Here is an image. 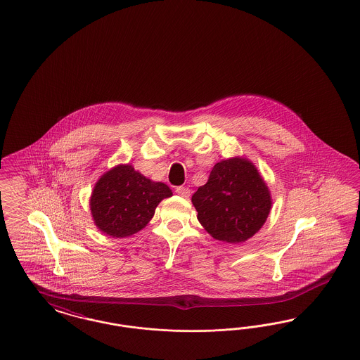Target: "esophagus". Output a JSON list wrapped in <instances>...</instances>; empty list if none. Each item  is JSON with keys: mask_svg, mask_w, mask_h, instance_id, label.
Returning a JSON list of instances; mask_svg holds the SVG:
<instances>
[{"mask_svg": "<svg viewBox=\"0 0 360 360\" xmlns=\"http://www.w3.org/2000/svg\"><path fill=\"white\" fill-rule=\"evenodd\" d=\"M175 193H176L178 195L184 197V198H188V195H190V188L186 186H178L175 188Z\"/></svg>", "mask_w": 360, "mask_h": 360, "instance_id": "34e87169", "label": "esophagus"}]
</instances>
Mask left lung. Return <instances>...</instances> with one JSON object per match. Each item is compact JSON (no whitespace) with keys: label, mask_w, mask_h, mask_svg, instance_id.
<instances>
[{"label":"left lung","mask_w":360,"mask_h":360,"mask_svg":"<svg viewBox=\"0 0 360 360\" xmlns=\"http://www.w3.org/2000/svg\"><path fill=\"white\" fill-rule=\"evenodd\" d=\"M191 202L205 231L229 244L253 237L272 207L269 188L256 166L238 157L216 163L207 182L198 187Z\"/></svg>","instance_id":"1"}]
</instances>
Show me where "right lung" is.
I'll use <instances>...</instances> for the list:
<instances>
[{
  "label": "right lung",
  "instance_id": "1",
  "mask_svg": "<svg viewBox=\"0 0 360 360\" xmlns=\"http://www.w3.org/2000/svg\"><path fill=\"white\" fill-rule=\"evenodd\" d=\"M172 195L167 185L153 182L129 165H119L96 182L89 207L99 231L123 238L142 231L159 202Z\"/></svg>",
  "mask_w": 360,
  "mask_h": 360
}]
</instances>
